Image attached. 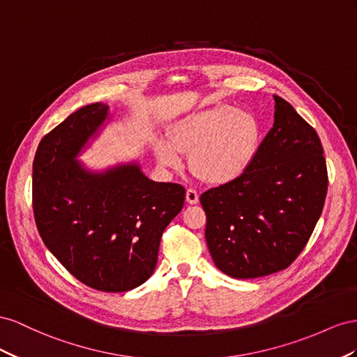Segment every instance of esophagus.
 I'll return each mask as SVG.
<instances>
[{
	"mask_svg": "<svg viewBox=\"0 0 357 357\" xmlns=\"http://www.w3.org/2000/svg\"><path fill=\"white\" fill-rule=\"evenodd\" d=\"M185 199H187V203H190V205H196V203H199L197 191L192 190V188H188L187 192H185Z\"/></svg>",
	"mask_w": 357,
	"mask_h": 357,
	"instance_id": "34e87169",
	"label": "esophagus"
}]
</instances>
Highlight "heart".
<instances>
[{
	"mask_svg": "<svg viewBox=\"0 0 357 357\" xmlns=\"http://www.w3.org/2000/svg\"><path fill=\"white\" fill-rule=\"evenodd\" d=\"M261 128L248 110L218 105L182 116L154 152L161 166L178 169L191 155V169L213 185H227L245 173L257 155Z\"/></svg>",
	"mask_w": 357,
	"mask_h": 357,
	"instance_id": "1",
	"label": "heart"
}]
</instances>
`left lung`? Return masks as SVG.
Returning a JSON list of instances; mask_svg holds the SVG:
<instances>
[{
    "label": "left lung",
    "mask_w": 357,
    "mask_h": 357,
    "mask_svg": "<svg viewBox=\"0 0 357 357\" xmlns=\"http://www.w3.org/2000/svg\"><path fill=\"white\" fill-rule=\"evenodd\" d=\"M273 100V126L250 169L200 196L211 257L238 280L291 264L307 245L328 191L317 133L289 101L275 94Z\"/></svg>",
    "instance_id": "obj_1"
}]
</instances>
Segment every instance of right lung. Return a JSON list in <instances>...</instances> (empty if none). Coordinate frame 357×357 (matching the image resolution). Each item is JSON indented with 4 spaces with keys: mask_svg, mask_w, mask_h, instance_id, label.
Here are the masks:
<instances>
[{
    "mask_svg": "<svg viewBox=\"0 0 357 357\" xmlns=\"http://www.w3.org/2000/svg\"><path fill=\"white\" fill-rule=\"evenodd\" d=\"M112 119L110 107L77 109L40 142L33 165L37 229L80 282L128 291L157 266L161 235L184 206L185 188L149 179L137 160L101 170L77 160Z\"/></svg>",
    "mask_w": 357,
    "mask_h": 357,
    "instance_id": "1",
    "label": "right lung"
}]
</instances>
